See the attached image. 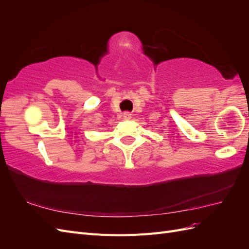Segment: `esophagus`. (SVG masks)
Returning a JSON list of instances; mask_svg holds the SVG:
<instances>
[{
	"mask_svg": "<svg viewBox=\"0 0 249 249\" xmlns=\"http://www.w3.org/2000/svg\"><path fill=\"white\" fill-rule=\"evenodd\" d=\"M131 117H132V114H131V113L130 112H124V118L125 119V120H129V119H131Z\"/></svg>",
	"mask_w": 249,
	"mask_h": 249,
	"instance_id": "obj_1",
	"label": "esophagus"
}]
</instances>
